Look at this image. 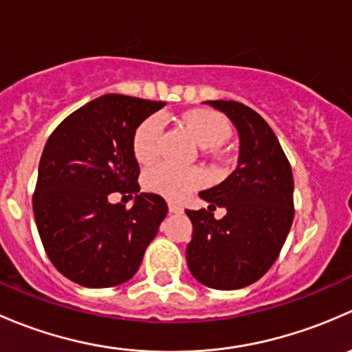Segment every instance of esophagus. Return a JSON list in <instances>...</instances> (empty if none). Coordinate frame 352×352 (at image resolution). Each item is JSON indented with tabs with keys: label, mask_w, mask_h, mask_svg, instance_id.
Returning a JSON list of instances; mask_svg holds the SVG:
<instances>
[{
	"label": "esophagus",
	"mask_w": 352,
	"mask_h": 352,
	"mask_svg": "<svg viewBox=\"0 0 352 352\" xmlns=\"http://www.w3.org/2000/svg\"><path fill=\"white\" fill-rule=\"evenodd\" d=\"M168 211H170V212H182L184 208L179 204V202L168 201Z\"/></svg>",
	"instance_id": "esophagus-1"
}]
</instances>
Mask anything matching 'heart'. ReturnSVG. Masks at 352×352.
Listing matches in <instances>:
<instances>
[{
  "label": "heart",
  "instance_id": "heart-1",
  "mask_svg": "<svg viewBox=\"0 0 352 352\" xmlns=\"http://www.w3.org/2000/svg\"><path fill=\"white\" fill-rule=\"evenodd\" d=\"M186 129L202 148H216L232 134L230 122L218 112L196 110L184 120ZM162 119L150 116L136 127L133 134V155L140 163L153 162L158 155L162 138ZM204 182V173L197 166H177L172 163H158L144 172L143 184L150 192L170 199L187 196Z\"/></svg>",
  "mask_w": 352,
  "mask_h": 352
}]
</instances>
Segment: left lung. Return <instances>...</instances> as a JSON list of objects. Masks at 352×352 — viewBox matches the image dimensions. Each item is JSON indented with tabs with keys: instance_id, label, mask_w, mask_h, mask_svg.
Here are the masks:
<instances>
[{
	"instance_id": "obj_1",
	"label": "left lung",
	"mask_w": 352,
	"mask_h": 352,
	"mask_svg": "<svg viewBox=\"0 0 352 352\" xmlns=\"http://www.w3.org/2000/svg\"><path fill=\"white\" fill-rule=\"evenodd\" d=\"M235 124L239 166L199 196L208 209L186 211L192 221L187 265L214 289H240L261 279L278 258L294 216L293 172L274 131L255 110L235 100H208ZM219 205L227 209L214 219Z\"/></svg>"
}]
</instances>
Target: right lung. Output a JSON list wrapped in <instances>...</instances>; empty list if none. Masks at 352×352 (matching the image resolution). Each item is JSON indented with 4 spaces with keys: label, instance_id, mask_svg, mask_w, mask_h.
<instances>
[{
    "label": "right lung",
    "instance_id": "right-lung-1",
    "mask_svg": "<svg viewBox=\"0 0 352 352\" xmlns=\"http://www.w3.org/2000/svg\"><path fill=\"white\" fill-rule=\"evenodd\" d=\"M165 102L107 94L74 110L49 136L32 206L54 267L87 287L129 281L168 212L158 194L140 192L133 134ZM120 192L131 210L110 205Z\"/></svg>",
    "mask_w": 352,
    "mask_h": 352
}]
</instances>
